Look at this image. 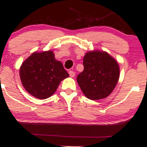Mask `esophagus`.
<instances>
[{
  "label": "esophagus",
  "instance_id": "obj_1",
  "mask_svg": "<svg viewBox=\"0 0 147 147\" xmlns=\"http://www.w3.org/2000/svg\"><path fill=\"white\" fill-rule=\"evenodd\" d=\"M69 76H70V77H71V78H73V77L75 76V75H76L75 72L73 71H69Z\"/></svg>",
  "mask_w": 147,
  "mask_h": 147
}]
</instances>
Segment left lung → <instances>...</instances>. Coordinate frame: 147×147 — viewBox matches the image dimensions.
<instances>
[{"label":"left lung","mask_w":147,"mask_h":147,"mask_svg":"<svg viewBox=\"0 0 147 147\" xmlns=\"http://www.w3.org/2000/svg\"><path fill=\"white\" fill-rule=\"evenodd\" d=\"M84 70L77 76L82 93L96 100L108 96L117 84L119 67L114 57L105 51H92L83 58Z\"/></svg>","instance_id":"1"}]
</instances>
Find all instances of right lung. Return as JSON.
I'll return each mask as SVG.
<instances>
[{
  "mask_svg": "<svg viewBox=\"0 0 147 147\" xmlns=\"http://www.w3.org/2000/svg\"><path fill=\"white\" fill-rule=\"evenodd\" d=\"M19 74L26 91L39 99L51 96L60 82L69 76L52 51L34 52L22 63Z\"/></svg>",
  "mask_w": 147,
  "mask_h": 147,
  "instance_id": "obj_1",
  "label": "right lung"
}]
</instances>
